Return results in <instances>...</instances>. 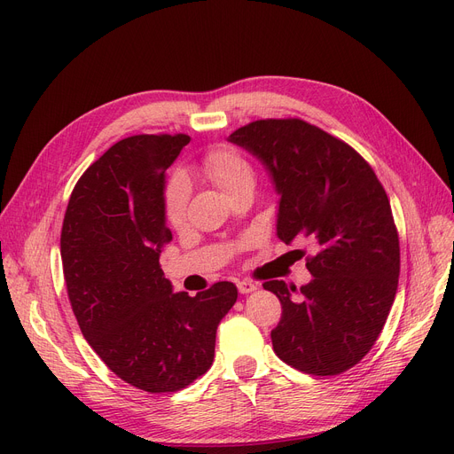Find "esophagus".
Returning <instances> with one entry per match:
<instances>
[{
    "label": "esophagus",
    "mask_w": 454,
    "mask_h": 454,
    "mask_svg": "<svg viewBox=\"0 0 454 454\" xmlns=\"http://www.w3.org/2000/svg\"><path fill=\"white\" fill-rule=\"evenodd\" d=\"M236 286H238V291H239L241 294H249V293H253V291L258 289V286H256L254 282H251V280H241V282H238Z\"/></svg>",
    "instance_id": "34e87169"
}]
</instances>
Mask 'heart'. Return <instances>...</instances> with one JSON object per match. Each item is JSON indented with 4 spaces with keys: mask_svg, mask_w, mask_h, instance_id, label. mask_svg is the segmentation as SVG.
<instances>
[{
    "mask_svg": "<svg viewBox=\"0 0 454 454\" xmlns=\"http://www.w3.org/2000/svg\"><path fill=\"white\" fill-rule=\"evenodd\" d=\"M200 170L205 174V178L211 180L229 196L254 180V170L249 160L231 145L208 149L200 160ZM189 196V180L182 172L172 174L161 192V215L167 225L176 229L185 222Z\"/></svg>",
    "mask_w": 454,
    "mask_h": 454,
    "instance_id": "heart-1",
    "label": "heart"
}]
</instances>
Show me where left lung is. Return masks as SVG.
I'll list each match as a JSON object with an SVG mask.
<instances>
[{
    "mask_svg": "<svg viewBox=\"0 0 454 454\" xmlns=\"http://www.w3.org/2000/svg\"><path fill=\"white\" fill-rule=\"evenodd\" d=\"M229 139L272 174L282 196L278 238L317 247L305 258L310 284H263L282 303L270 331L276 356L312 376L348 371L378 340L398 287L400 239L386 189L351 145L300 118L256 120Z\"/></svg>",
    "mask_w": 454,
    "mask_h": 454,
    "instance_id": "left-lung-1",
    "label": "left lung"
}]
</instances>
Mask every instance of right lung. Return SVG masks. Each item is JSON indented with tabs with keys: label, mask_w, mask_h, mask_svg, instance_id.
I'll return each mask as SVG.
<instances>
[{
	"label": "right lung",
	"mask_w": 454,
	"mask_h": 454,
	"mask_svg": "<svg viewBox=\"0 0 454 454\" xmlns=\"http://www.w3.org/2000/svg\"><path fill=\"white\" fill-rule=\"evenodd\" d=\"M187 134L120 139L78 180L61 227V263L78 325L130 386L176 393L215 360L216 329L238 298L231 282L172 293L160 265L172 239L161 215L165 170Z\"/></svg>",
	"instance_id": "obj_1"
}]
</instances>
